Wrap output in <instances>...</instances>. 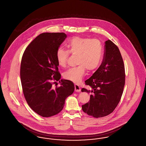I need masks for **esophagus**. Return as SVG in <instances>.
I'll return each instance as SVG.
<instances>
[{
	"label": "esophagus",
	"instance_id": "34e87169",
	"mask_svg": "<svg viewBox=\"0 0 146 146\" xmlns=\"http://www.w3.org/2000/svg\"><path fill=\"white\" fill-rule=\"evenodd\" d=\"M74 88H75V91H76V92H80L81 91V89H80V86L77 84L74 85Z\"/></svg>",
	"mask_w": 146,
	"mask_h": 146
}]
</instances>
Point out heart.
<instances>
[{"label":"heart","mask_w":146,"mask_h":146,"mask_svg":"<svg viewBox=\"0 0 146 146\" xmlns=\"http://www.w3.org/2000/svg\"><path fill=\"white\" fill-rule=\"evenodd\" d=\"M68 50L59 48L56 52V60L58 65L65 67L70 53L78 55L77 64L79 66L70 68L63 74L64 78L74 83L81 82L85 70L92 71L101 64L103 58V48L101 42L96 39L74 37L67 45Z\"/></svg>","instance_id":"heart-1"}]
</instances>
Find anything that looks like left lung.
Returning <instances> with one entry per match:
<instances>
[{
    "label": "left lung",
    "mask_w": 146,
    "mask_h": 146,
    "mask_svg": "<svg viewBox=\"0 0 146 146\" xmlns=\"http://www.w3.org/2000/svg\"><path fill=\"white\" fill-rule=\"evenodd\" d=\"M124 64L118 46L111 40L105 42L102 62L85 83L92 90L89 102L82 105L84 112L94 118H101L112 113L122 96L125 85Z\"/></svg>",
    "instance_id": "1"
}]
</instances>
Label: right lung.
I'll list each match as a JSON object with an SVG mask.
<instances>
[{"instance_id": "add662e5", "label": "right lung", "mask_w": 146, "mask_h": 146, "mask_svg": "<svg viewBox=\"0 0 146 146\" xmlns=\"http://www.w3.org/2000/svg\"><path fill=\"white\" fill-rule=\"evenodd\" d=\"M67 37L64 33H43L31 42L21 60L20 76L25 98L31 108L50 117L63 108L66 99L74 91L73 83L60 80L56 52ZM59 81L61 86L53 89Z\"/></svg>"}]
</instances>
